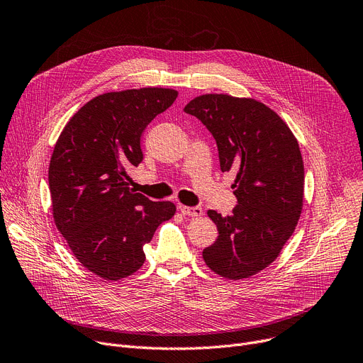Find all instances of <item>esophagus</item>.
Segmentation results:
<instances>
[{"label": "esophagus", "instance_id": "34e87169", "mask_svg": "<svg viewBox=\"0 0 363 363\" xmlns=\"http://www.w3.org/2000/svg\"><path fill=\"white\" fill-rule=\"evenodd\" d=\"M179 211L185 216H201L203 215V208L199 206L189 207V206H179Z\"/></svg>", "mask_w": 363, "mask_h": 363}]
</instances>
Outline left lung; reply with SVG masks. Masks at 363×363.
I'll use <instances>...</instances> for the list:
<instances>
[{"mask_svg":"<svg viewBox=\"0 0 363 363\" xmlns=\"http://www.w3.org/2000/svg\"><path fill=\"white\" fill-rule=\"evenodd\" d=\"M184 111L213 135L220 170L235 172L237 206L230 216L207 212L219 235L203 259L223 278H249L278 257L300 218L304 167L298 143L274 110L253 99L206 94Z\"/></svg>","mask_w":363,"mask_h":363,"instance_id":"1","label":"left lung"}]
</instances>
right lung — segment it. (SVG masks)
Returning a JSON list of instances; mask_svg holds the SVG:
<instances>
[{
  "instance_id": "add662e5",
  "label": "right lung",
  "mask_w": 363,
  "mask_h": 363,
  "mask_svg": "<svg viewBox=\"0 0 363 363\" xmlns=\"http://www.w3.org/2000/svg\"><path fill=\"white\" fill-rule=\"evenodd\" d=\"M177 97L167 88L99 95L55 143L48 169L55 226L84 268L107 281L137 272L144 244L177 212L174 203L151 201L128 186V170L144 157L143 132Z\"/></svg>"
}]
</instances>
